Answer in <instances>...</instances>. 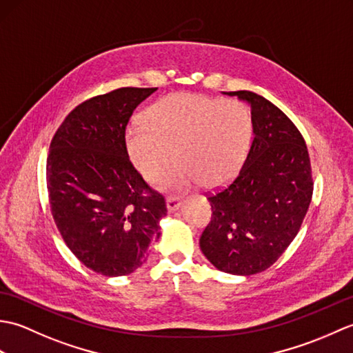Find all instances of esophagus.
I'll return each mask as SVG.
<instances>
[{"label": "esophagus", "mask_w": 353, "mask_h": 353, "mask_svg": "<svg viewBox=\"0 0 353 353\" xmlns=\"http://www.w3.org/2000/svg\"><path fill=\"white\" fill-rule=\"evenodd\" d=\"M181 206H182V201H181V199H179V197H174V196L167 197V209H168V212H176Z\"/></svg>", "instance_id": "1"}]
</instances>
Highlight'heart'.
Segmentation results:
<instances>
[{"instance_id":"obj_1","label":"heart","mask_w":353,"mask_h":353,"mask_svg":"<svg viewBox=\"0 0 353 353\" xmlns=\"http://www.w3.org/2000/svg\"><path fill=\"white\" fill-rule=\"evenodd\" d=\"M145 124L127 129L125 145L133 167L150 182L179 159L163 179L170 190L203 183L215 188L235 176L250 145L253 119L238 100L177 92L145 112Z\"/></svg>"}]
</instances>
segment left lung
<instances>
[{
	"label": "left lung",
	"mask_w": 353,
	"mask_h": 353,
	"mask_svg": "<svg viewBox=\"0 0 353 353\" xmlns=\"http://www.w3.org/2000/svg\"><path fill=\"white\" fill-rule=\"evenodd\" d=\"M228 95L250 104L253 141L234 181L208 197L212 216L200 249L220 272L250 276L273 265L294 239L314 183L308 148L291 119L254 92Z\"/></svg>",
	"instance_id": "obj_1"
}]
</instances>
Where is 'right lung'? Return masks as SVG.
<instances>
[{
	"label": "right lung",
	"instance_id": "add662e5",
	"mask_svg": "<svg viewBox=\"0 0 353 353\" xmlns=\"http://www.w3.org/2000/svg\"><path fill=\"white\" fill-rule=\"evenodd\" d=\"M157 88H119L74 109L47 157L51 214L76 258L103 276H125L161 236L167 205L134 170L125 127Z\"/></svg>",
	"mask_w": 353,
	"mask_h": 353
}]
</instances>
